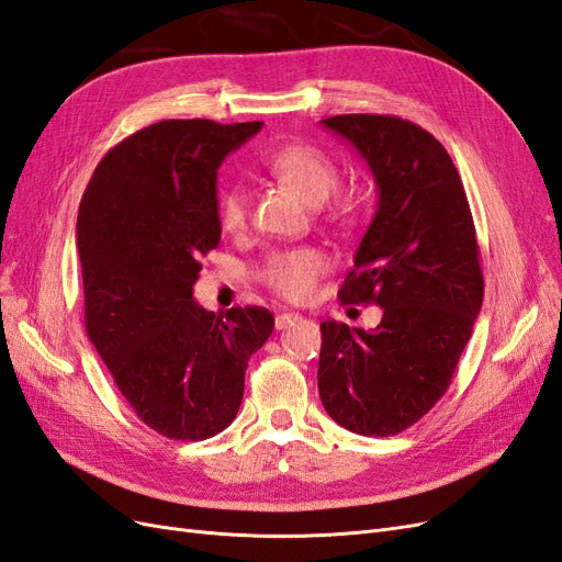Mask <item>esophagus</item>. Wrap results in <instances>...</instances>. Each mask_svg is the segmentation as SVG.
Returning <instances> with one entry per match:
<instances>
[{"label": "esophagus", "mask_w": 562, "mask_h": 562, "mask_svg": "<svg viewBox=\"0 0 562 562\" xmlns=\"http://www.w3.org/2000/svg\"><path fill=\"white\" fill-rule=\"evenodd\" d=\"M300 318H302V316L295 314V312H283V314L277 316L274 326H277V330H283V328H288V326H293V323H297Z\"/></svg>", "instance_id": "esophagus-1"}]
</instances>
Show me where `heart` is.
I'll use <instances>...</instances> for the list:
<instances>
[{
    "mask_svg": "<svg viewBox=\"0 0 562 562\" xmlns=\"http://www.w3.org/2000/svg\"><path fill=\"white\" fill-rule=\"evenodd\" d=\"M269 171L285 182L304 201L318 206L339 184V166L328 155L310 143H288L279 147L267 161ZM351 211V201H335L333 213L342 217ZM217 223L227 234H244L250 223V196L241 182L227 184L217 196ZM330 267L328 255L314 246H300L271 252L260 267L258 277L271 293L288 302H304L316 291L318 279Z\"/></svg>",
    "mask_w": 562,
    "mask_h": 562,
    "instance_id": "1",
    "label": "heart"
}]
</instances>
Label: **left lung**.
Returning a JSON list of instances; mask_svg holds the SVG:
<instances>
[{
  "label": "left lung",
  "mask_w": 562,
  "mask_h": 562,
  "mask_svg": "<svg viewBox=\"0 0 562 562\" xmlns=\"http://www.w3.org/2000/svg\"><path fill=\"white\" fill-rule=\"evenodd\" d=\"M366 159L380 201L339 300L375 302V330L321 323L318 394L353 434L394 436L446 394L483 304L462 178L429 131L384 114L321 122Z\"/></svg>",
  "instance_id": "left-lung-1"
}]
</instances>
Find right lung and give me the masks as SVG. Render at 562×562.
I'll return each instance as SVG.
<instances>
[{"instance_id": "1", "label": "right lung", "mask_w": 562, "mask_h": 562, "mask_svg": "<svg viewBox=\"0 0 562 562\" xmlns=\"http://www.w3.org/2000/svg\"><path fill=\"white\" fill-rule=\"evenodd\" d=\"M262 122L168 119L95 166L77 215L83 321L122 396L149 429L206 440L234 422L248 359L274 330L262 307L194 302L220 244L217 168Z\"/></svg>"}]
</instances>
